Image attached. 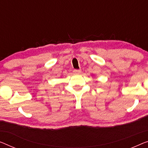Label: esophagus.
Wrapping results in <instances>:
<instances>
[{
  "instance_id": "1",
  "label": "esophagus",
  "mask_w": 148,
  "mask_h": 148,
  "mask_svg": "<svg viewBox=\"0 0 148 148\" xmlns=\"http://www.w3.org/2000/svg\"><path fill=\"white\" fill-rule=\"evenodd\" d=\"M73 72H74V74H77V75H78V74H80L81 72H82V70H80V69H79V70H76V69H75V70H73Z\"/></svg>"
}]
</instances>
